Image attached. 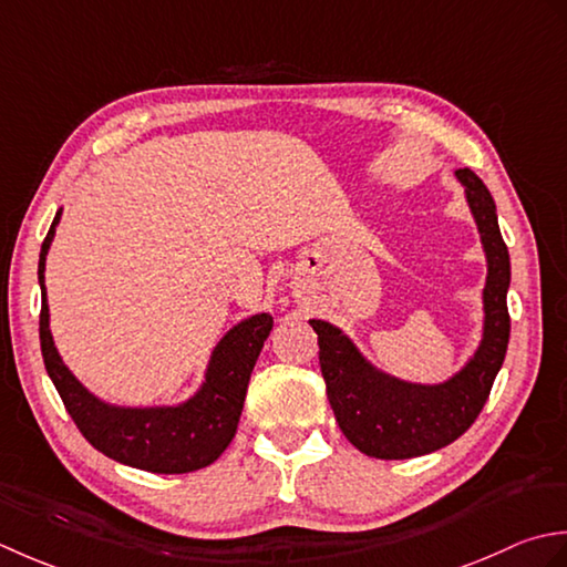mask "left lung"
I'll return each mask as SVG.
<instances>
[{"label":"left lung","mask_w":567,"mask_h":567,"mask_svg":"<svg viewBox=\"0 0 567 567\" xmlns=\"http://www.w3.org/2000/svg\"><path fill=\"white\" fill-rule=\"evenodd\" d=\"M455 178L465 190L487 259L482 340L455 374L435 384L394 377L369 362L338 326L310 320L318 332L320 372L334 419L344 437L369 457H419L457 441L475 423L504 364L512 328L506 310L512 281L509 249L502 239L496 205L487 186L470 168L455 171Z\"/></svg>","instance_id":"1"}]
</instances>
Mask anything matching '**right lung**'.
Listing matches in <instances>:
<instances>
[{"mask_svg": "<svg viewBox=\"0 0 567 567\" xmlns=\"http://www.w3.org/2000/svg\"><path fill=\"white\" fill-rule=\"evenodd\" d=\"M61 215L63 210L55 213L39 254V334L45 372L71 419L92 447L122 465L156 472V475H183V472L213 465L237 433L251 369L274 328V318L261 310L229 328L210 352L200 386L186 401L120 406V403L100 399L68 369L51 334L45 257H49Z\"/></svg>", "mask_w": 567, "mask_h": 567, "instance_id": "add662e5", "label": "right lung"}]
</instances>
